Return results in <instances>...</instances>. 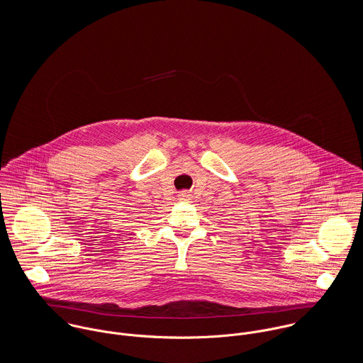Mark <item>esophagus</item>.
<instances>
[{"label": "esophagus", "instance_id": "obj_1", "mask_svg": "<svg viewBox=\"0 0 363 363\" xmlns=\"http://www.w3.org/2000/svg\"><path fill=\"white\" fill-rule=\"evenodd\" d=\"M180 197H182V199H189V197H190V194H189V193H186V191H183V193H180Z\"/></svg>", "mask_w": 363, "mask_h": 363}]
</instances>
